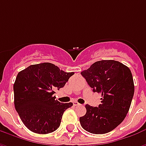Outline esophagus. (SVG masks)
Listing matches in <instances>:
<instances>
[{
	"instance_id": "esophagus-1",
	"label": "esophagus",
	"mask_w": 146,
	"mask_h": 146,
	"mask_svg": "<svg viewBox=\"0 0 146 146\" xmlns=\"http://www.w3.org/2000/svg\"><path fill=\"white\" fill-rule=\"evenodd\" d=\"M73 105H74V106H80V103H78L77 102H73Z\"/></svg>"
}]
</instances>
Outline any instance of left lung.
<instances>
[{
    "mask_svg": "<svg viewBox=\"0 0 146 146\" xmlns=\"http://www.w3.org/2000/svg\"><path fill=\"white\" fill-rule=\"evenodd\" d=\"M81 75L93 92L102 94L98 107L85 106L87 113L80 118L82 127L96 135L113 131L123 122L131 104L135 86L131 70L118 61L102 60Z\"/></svg>",
    "mask_w": 146,
    "mask_h": 146,
    "instance_id": "8db88e82",
    "label": "left lung"
}]
</instances>
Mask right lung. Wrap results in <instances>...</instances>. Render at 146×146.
<instances>
[{"instance_id":"right-lung-1","label":"right lung","mask_w":146,"mask_h":146,"mask_svg":"<svg viewBox=\"0 0 146 146\" xmlns=\"http://www.w3.org/2000/svg\"><path fill=\"white\" fill-rule=\"evenodd\" d=\"M73 74L50 62L31 65L18 73L13 86L15 107L29 130L44 135L59 127L62 114L73 103H61L53 95Z\"/></svg>"}]
</instances>
